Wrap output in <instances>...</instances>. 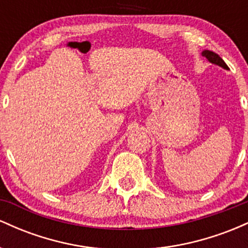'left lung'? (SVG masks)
<instances>
[{"label": "left lung", "instance_id": "left-lung-1", "mask_svg": "<svg viewBox=\"0 0 248 248\" xmlns=\"http://www.w3.org/2000/svg\"><path fill=\"white\" fill-rule=\"evenodd\" d=\"M202 55L205 57V58L210 62H212V64H216V65H218V66H221L225 70H229V66L226 65V62H225L223 59H221L220 57L217 55V53L212 52V51L205 50V51H203V52H202Z\"/></svg>", "mask_w": 248, "mask_h": 248}]
</instances>
